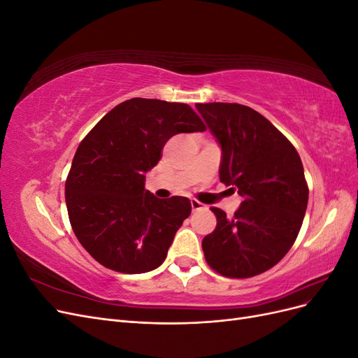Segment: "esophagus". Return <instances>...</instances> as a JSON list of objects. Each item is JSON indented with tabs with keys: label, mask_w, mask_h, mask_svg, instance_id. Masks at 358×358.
<instances>
[{
	"label": "esophagus",
	"mask_w": 358,
	"mask_h": 358,
	"mask_svg": "<svg viewBox=\"0 0 358 358\" xmlns=\"http://www.w3.org/2000/svg\"><path fill=\"white\" fill-rule=\"evenodd\" d=\"M191 208H192L194 212H197V210L203 209V204L200 201H197V200H191Z\"/></svg>",
	"instance_id": "esophagus-1"
}]
</instances>
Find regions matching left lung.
<instances>
[{
    "label": "left lung",
    "mask_w": 358,
    "mask_h": 358,
    "mask_svg": "<svg viewBox=\"0 0 358 358\" xmlns=\"http://www.w3.org/2000/svg\"><path fill=\"white\" fill-rule=\"evenodd\" d=\"M196 107L221 146L220 180L242 197L231 220L212 208L218 222L201 242L204 258L227 278L259 275L285 257L305 218L309 189L301 159L289 140L251 107Z\"/></svg>",
    "instance_id": "obj_1"
}]
</instances>
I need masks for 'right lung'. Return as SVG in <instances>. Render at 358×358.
Instances as JSON below:
<instances>
[{"instance_id": "1", "label": "right lung", "mask_w": 358, "mask_h": 358, "mask_svg": "<svg viewBox=\"0 0 358 358\" xmlns=\"http://www.w3.org/2000/svg\"><path fill=\"white\" fill-rule=\"evenodd\" d=\"M204 129L188 104L154 99L117 104L91 129L73 158L66 203L73 231L92 258L121 273L162 264L191 203L157 199L145 189V175L173 136Z\"/></svg>"}]
</instances>
